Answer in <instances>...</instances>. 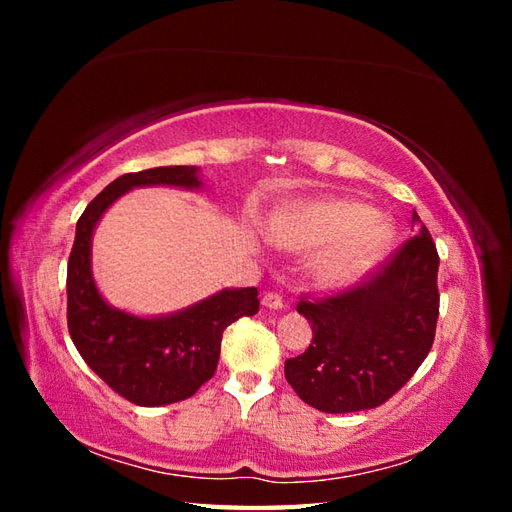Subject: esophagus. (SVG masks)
<instances>
[{"mask_svg": "<svg viewBox=\"0 0 512 512\" xmlns=\"http://www.w3.org/2000/svg\"><path fill=\"white\" fill-rule=\"evenodd\" d=\"M262 305L269 307V309H282V307H284L282 294H280V292H275V290L265 292V297H262Z\"/></svg>", "mask_w": 512, "mask_h": 512, "instance_id": "esophagus-1", "label": "esophagus"}]
</instances>
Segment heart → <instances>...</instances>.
<instances>
[{
	"mask_svg": "<svg viewBox=\"0 0 512 512\" xmlns=\"http://www.w3.org/2000/svg\"><path fill=\"white\" fill-rule=\"evenodd\" d=\"M271 235L294 250L329 245L316 260L322 282L342 284L367 271L389 250L391 222L354 200L324 198L290 205L271 218Z\"/></svg>",
	"mask_w": 512,
	"mask_h": 512,
	"instance_id": "1",
	"label": "heart"
}]
</instances>
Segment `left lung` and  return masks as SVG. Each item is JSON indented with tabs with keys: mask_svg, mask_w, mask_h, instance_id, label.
I'll return each instance as SVG.
<instances>
[{
	"mask_svg": "<svg viewBox=\"0 0 512 512\" xmlns=\"http://www.w3.org/2000/svg\"><path fill=\"white\" fill-rule=\"evenodd\" d=\"M416 235L361 282L329 297H301L312 344L288 359L284 374L305 404L346 414L378 408L421 367L440 314L438 250L412 213Z\"/></svg>",
	"mask_w": 512,
	"mask_h": 512,
	"instance_id": "8db88e82",
	"label": "left lung"
}]
</instances>
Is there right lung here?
Segmentation results:
<instances>
[{
    "instance_id": "1",
    "label": "right lung",
    "mask_w": 512,
    "mask_h": 512,
    "mask_svg": "<svg viewBox=\"0 0 512 512\" xmlns=\"http://www.w3.org/2000/svg\"><path fill=\"white\" fill-rule=\"evenodd\" d=\"M141 185L198 188L196 166H158L108 183L76 222L68 260V331L85 363L136 406H166L192 397L213 378L222 333L258 312V290H222L183 312L138 318L108 305L91 275V235L115 200Z\"/></svg>"
}]
</instances>
